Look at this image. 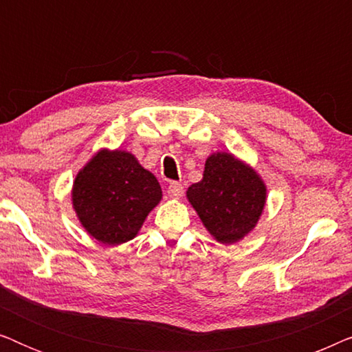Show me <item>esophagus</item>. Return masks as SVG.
Wrapping results in <instances>:
<instances>
[{"mask_svg": "<svg viewBox=\"0 0 352 352\" xmlns=\"http://www.w3.org/2000/svg\"><path fill=\"white\" fill-rule=\"evenodd\" d=\"M166 194H168V197H170V199L179 200L182 194H184V187H182V184H177V182H173V184L168 186Z\"/></svg>", "mask_w": 352, "mask_h": 352, "instance_id": "obj_1", "label": "esophagus"}]
</instances>
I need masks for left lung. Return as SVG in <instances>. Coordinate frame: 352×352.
<instances>
[{
  "label": "left lung",
  "instance_id": "left-lung-1",
  "mask_svg": "<svg viewBox=\"0 0 352 352\" xmlns=\"http://www.w3.org/2000/svg\"><path fill=\"white\" fill-rule=\"evenodd\" d=\"M205 229L216 242L232 245L252 234L261 219L267 187L259 173L230 152L206 158L201 181L186 192Z\"/></svg>",
  "mask_w": 352,
  "mask_h": 352
}]
</instances>
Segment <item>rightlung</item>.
<instances>
[{
  "label": "right lung",
  "instance_id": "add662e5",
  "mask_svg": "<svg viewBox=\"0 0 352 352\" xmlns=\"http://www.w3.org/2000/svg\"><path fill=\"white\" fill-rule=\"evenodd\" d=\"M72 206L81 228L104 245H122L160 204L162 187L131 152L100 148L76 173Z\"/></svg>",
  "mask_w": 352,
  "mask_h": 352
}]
</instances>
